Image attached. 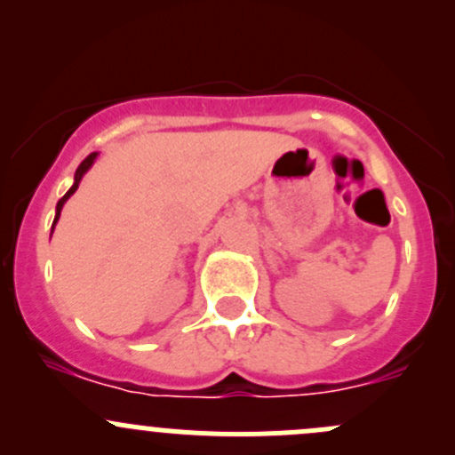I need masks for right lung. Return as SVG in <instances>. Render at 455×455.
I'll return each mask as SVG.
<instances>
[{
    "instance_id": "add662e5",
    "label": "right lung",
    "mask_w": 455,
    "mask_h": 455,
    "mask_svg": "<svg viewBox=\"0 0 455 455\" xmlns=\"http://www.w3.org/2000/svg\"><path fill=\"white\" fill-rule=\"evenodd\" d=\"M94 158H96V154H90V156H87V158L84 160V163L79 164V169H76V173H75V185H72V187H70V191H68V194L63 196V198L57 202V215H54V224H57L59 215H61V206L66 204V200L70 198L72 194H75V191H76V187H79V182H81V178H84V173L87 172V169L92 167V163H94ZM54 224H52V228H54Z\"/></svg>"
}]
</instances>
